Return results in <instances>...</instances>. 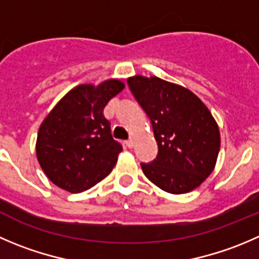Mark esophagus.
<instances>
[{
	"label": "esophagus",
	"mask_w": 259,
	"mask_h": 259,
	"mask_svg": "<svg viewBox=\"0 0 259 259\" xmlns=\"http://www.w3.org/2000/svg\"><path fill=\"white\" fill-rule=\"evenodd\" d=\"M125 144H126L127 148H133V147H134V140H133L132 138H130L129 140H126V142H125Z\"/></svg>",
	"instance_id": "esophagus-1"
}]
</instances>
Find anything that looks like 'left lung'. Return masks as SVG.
Here are the masks:
<instances>
[{
  "label": "left lung",
  "mask_w": 259,
  "mask_h": 259,
  "mask_svg": "<svg viewBox=\"0 0 259 259\" xmlns=\"http://www.w3.org/2000/svg\"><path fill=\"white\" fill-rule=\"evenodd\" d=\"M127 84L149 117L158 144L155 159L140 163L144 175L169 193L199 187L214 169L220 149L211 112L190 90L158 77H130Z\"/></svg>",
  "instance_id": "left-lung-1"
}]
</instances>
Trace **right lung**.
I'll list each match as a JSON object with an SVG mask.
<instances>
[{
  "mask_svg": "<svg viewBox=\"0 0 259 259\" xmlns=\"http://www.w3.org/2000/svg\"><path fill=\"white\" fill-rule=\"evenodd\" d=\"M122 90L119 79L74 87L40 125L36 157L58 187L78 193L110 175L122 147L112 138L104 109Z\"/></svg>",
  "mask_w": 259,
  "mask_h": 259,
  "instance_id": "right-lung-1",
  "label": "right lung"
}]
</instances>
